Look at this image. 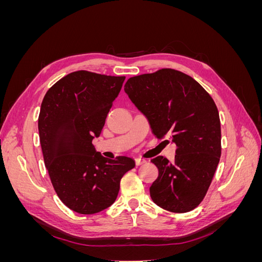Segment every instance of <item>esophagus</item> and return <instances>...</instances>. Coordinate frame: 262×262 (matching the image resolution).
Segmentation results:
<instances>
[{
  "instance_id": "1",
  "label": "esophagus",
  "mask_w": 262,
  "mask_h": 262,
  "mask_svg": "<svg viewBox=\"0 0 262 262\" xmlns=\"http://www.w3.org/2000/svg\"><path fill=\"white\" fill-rule=\"evenodd\" d=\"M145 163H146V161L143 160V158H136V164H137V166L143 165V164H145Z\"/></svg>"
}]
</instances>
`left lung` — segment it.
Returning <instances> with one entry per match:
<instances>
[{"label": "left lung", "instance_id": "8db88e82", "mask_svg": "<svg viewBox=\"0 0 262 262\" xmlns=\"http://www.w3.org/2000/svg\"><path fill=\"white\" fill-rule=\"evenodd\" d=\"M124 92L154 136H168L177 145L173 163L163 156L150 161L158 168L149 188L153 202L175 213L193 210L207 194L221 157L215 102L191 76L172 69L130 77Z\"/></svg>", "mask_w": 262, "mask_h": 262}]
</instances>
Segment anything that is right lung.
Segmentation results:
<instances>
[{
  "label": "right lung",
  "mask_w": 262,
  "mask_h": 262,
  "mask_svg": "<svg viewBox=\"0 0 262 262\" xmlns=\"http://www.w3.org/2000/svg\"><path fill=\"white\" fill-rule=\"evenodd\" d=\"M124 80L76 71L55 83L41 102L38 130L46 168L60 200L80 214L109 208L122 176L136 166L126 156L109 160L92 144Z\"/></svg>",
  "instance_id": "obj_1"
}]
</instances>
